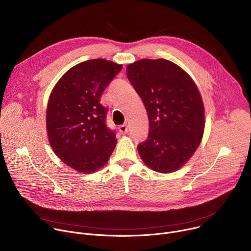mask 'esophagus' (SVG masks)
Wrapping results in <instances>:
<instances>
[{"instance_id":"34e87169","label":"esophagus","mask_w":251,"mask_h":251,"mask_svg":"<svg viewBox=\"0 0 251 251\" xmlns=\"http://www.w3.org/2000/svg\"><path fill=\"white\" fill-rule=\"evenodd\" d=\"M119 131H120V133L121 134H127V132H128V126L127 125H121V126H119Z\"/></svg>"}]
</instances>
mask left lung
<instances>
[{"label": "left lung", "instance_id": "left-lung-1", "mask_svg": "<svg viewBox=\"0 0 251 251\" xmlns=\"http://www.w3.org/2000/svg\"><path fill=\"white\" fill-rule=\"evenodd\" d=\"M126 73L149 118L148 138L137 147L141 159L158 173L178 170L200 146L204 130L196 83L183 68L163 58L137 60Z\"/></svg>", "mask_w": 251, "mask_h": 251}]
</instances>
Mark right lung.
<instances>
[{"mask_svg":"<svg viewBox=\"0 0 251 251\" xmlns=\"http://www.w3.org/2000/svg\"><path fill=\"white\" fill-rule=\"evenodd\" d=\"M121 69V64L102 58L83 61L67 70L50 95V144L77 172L90 174L102 168L116 146V134L106 126L107 108L100 97Z\"/></svg>","mask_w":251,"mask_h":251,"instance_id":"obj_1","label":"right lung"}]
</instances>
